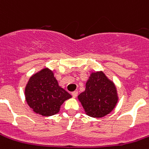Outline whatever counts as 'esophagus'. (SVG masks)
<instances>
[{
  "mask_svg": "<svg viewBox=\"0 0 149 149\" xmlns=\"http://www.w3.org/2000/svg\"><path fill=\"white\" fill-rule=\"evenodd\" d=\"M77 91H74V92H73V93H72V97H73V98H76V97H77Z\"/></svg>",
  "mask_w": 149,
  "mask_h": 149,
  "instance_id": "obj_1",
  "label": "esophagus"
}]
</instances>
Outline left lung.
<instances>
[{
  "label": "left lung",
  "instance_id": "left-lung-1",
  "mask_svg": "<svg viewBox=\"0 0 149 149\" xmlns=\"http://www.w3.org/2000/svg\"><path fill=\"white\" fill-rule=\"evenodd\" d=\"M86 115L101 118L115 108L119 101L116 85L102 71L92 72L85 91L77 97Z\"/></svg>",
  "mask_w": 149,
  "mask_h": 149
}]
</instances>
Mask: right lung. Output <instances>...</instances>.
I'll return each instance as SVG.
<instances>
[{"label":"right lung","instance_id":"add662e5","mask_svg":"<svg viewBox=\"0 0 149 149\" xmlns=\"http://www.w3.org/2000/svg\"><path fill=\"white\" fill-rule=\"evenodd\" d=\"M27 104L36 113L51 116L58 113L64 101L72 98L59 85L53 71L42 68L29 79L24 89Z\"/></svg>","mask_w":149,"mask_h":149}]
</instances>
